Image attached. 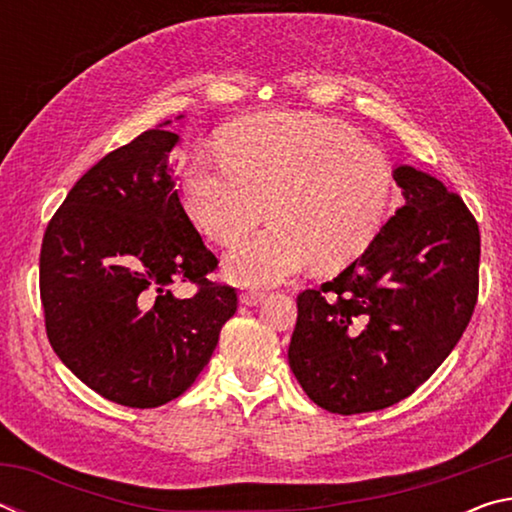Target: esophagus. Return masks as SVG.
Returning a JSON list of instances; mask_svg holds the SVG:
<instances>
[{
	"label": "esophagus",
	"instance_id": "esophagus-1",
	"mask_svg": "<svg viewBox=\"0 0 512 512\" xmlns=\"http://www.w3.org/2000/svg\"><path fill=\"white\" fill-rule=\"evenodd\" d=\"M262 298H264V293L262 291H253V289L239 293L241 305H248V307H255L257 302H262Z\"/></svg>",
	"mask_w": 512,
	"mask_h": 512
}]
</instances>
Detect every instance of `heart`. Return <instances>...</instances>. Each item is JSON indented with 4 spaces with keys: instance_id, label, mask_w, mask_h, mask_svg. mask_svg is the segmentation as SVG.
I'll list each match as a JSON object with an SVG mask.
<instances>
[{
    "instance_id": "b5f03b06",
    "label": "heart",
    "mask_w": 512,
    "mask_h": 512,
    "mask_svg": "<svg viewBox=\"0 0 512 512\" xmlns=\"http://www.w3.org/2000/svg\"><path fill=\"white\" fill-rule=\"evenodd\" d=\"M221 155L194 153L180 171L185 210L228 246L262 219L271 223L225 257L239 284L268 287L314 262L336 271L384 228L393 173L384 155L343 121L268 110L225 128Z\"/></svg>"
}]
</instances>
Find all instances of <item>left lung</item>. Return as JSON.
<instances>
[{"label": "left lung", "mask_w": 512, "mask_h": 512, "mask_svg": "<svg viewBox=\"0 0 512 512\" xmlns=\"http://www.w3.org/2000/svg\"><path fill=\"white\" fill-rule=\"evenodd\" d=\"M404 205L332 282L298 296L289 366L320 409L409 397L461 339L479 298V223L429 173L397 167Z\"/></svg>", "instance_id": "obj_1"}]
</instances>
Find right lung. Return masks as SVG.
Instances as JSON below:
<instances>
[{"label":"right lung","instance_id":"add662e5","mask_svg":"<svg viewBox=\"0 0 512 512\" xmlns=\"http://www.w3.org/2000/svg\"><path fill=\"white\" fill-rule=\"evenodd\" d=\"M178 140L151 128L103 155L51 216L40 250L51 348L94 393L131 409L183 395L237 311V291L207 280L219 259L173 180ZM178 281L197 284L192 299L172 296Z\"/></svg>","mask_w":512,"mask_h":512}]
</instances>
